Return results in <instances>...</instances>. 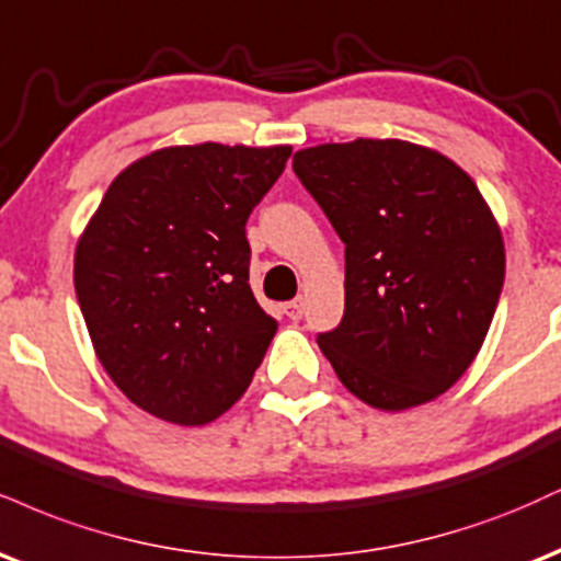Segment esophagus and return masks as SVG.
Segmentation results:
<instances>
[{
    "mask_svg": "<svg viewBox=\"0 0 561 561\" xmlns=\"http://www.w3.org/2000/svg\"><path fill=\"white\" fill-rule=\"evenodd\" d=\"M285 313H287L293 321H300L302 313H306V298H295V300L285 302Z\"/></svg>",
    "mask_w": 561,
    "mask_h": 561,
    "instance_id": "1",
    "label": "esophagus"
}]
</instances>
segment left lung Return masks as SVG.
Returning a JSON list of instances; mask_svg holds the SVG:
<instances>
[{"label": "left lung", "instance_id": "1", "mask_svg": "<svg viewBox=\"0 0 561 561\" xmlns=\"http://www.w3.org/2000/svg\"><path fill=\"white\" fill-rule=\"evenodd\" d=\"M293 170L345 242V316L321 353L370 408L436 400L473 363L504 285L481 191L408 140L302 148Z\"/></svg>", "mask_w": 561, "mask_h": 561}]
</instances>
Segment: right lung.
I'll use <instances>...</instances> for the list:
<instances>
[{
	"label": "right lung",
	"mask_w": 561,
	"mask_h": 561,
	"mask_svg": "<svg viewBox=\"0 0 561 561\" xmlns=\"http://www.w3.org/2000/svg\"><path fill=\"white\" fill-rule=\"evenodd\" d=\"M289 146H174L127 167L76 251L101 366L130 402L204 426L251 387L276 323L251 293L248 216Z\"/></svg>",
	"instance_id": "1"
}]
</instances>
